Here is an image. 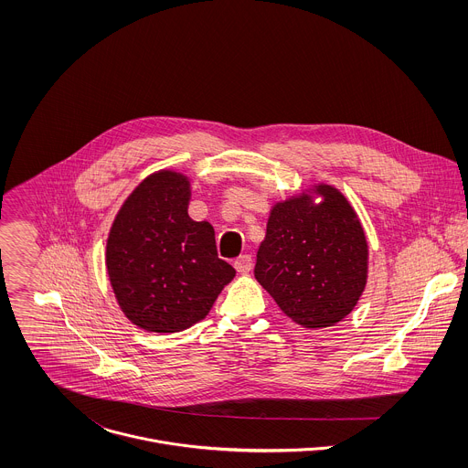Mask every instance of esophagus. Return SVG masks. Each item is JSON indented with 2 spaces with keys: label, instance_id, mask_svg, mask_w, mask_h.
Segmentation results:
<instances>
[{
  "label": "esophagus",
  "instance_id": "34e87169",
  "mask_svg": "<svg viewBox=\"0 0 468 468\" xmlns=\"http://www.w3.org/2000/svg\"><path fill=\"white\" fill-rule=\"evenodd\" d=\"M252 265H254V261H252V258H250L249 254L239 256V258L234 261V268H236L239 273H243V275L252 270Z\"/></svg>",
  "mask_w": 468,
  "mask_h": 468
}]
</instances>
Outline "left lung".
I'll use <instances>...</instances> for the list:
<instances>
[{"mask_svg": "<svg viewBox=\"0 0 468 468\" xmlns=\"http://www.w3.org/2000/svg\"><path fill=\"white\" fill-rule=\"evenodd\" d=\"M277 203L258 250L254 275L277 306L304 328H326L356 304L367 279V241L347 200L319 186Z\"/></svg>", "mask_w": 468, "mask_h": 468, "instance_id": "obj_1", "label": "left lung"}]
</instances>
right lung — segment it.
Instances as JSON below:
<instances>
[{
    "label": "right lung",
    "mask_w": 468,
    "mask_h": 468,
    "mask_svg": "<svg viewBox=\"0 0 468 468\" xmlns=\"http://www.w3.org/2000/svg\"><path fill=\"white\" fill-rule=\"evenodd\" d=\"M189 197L186 176L158 171L124 201L110 230L108 275L122 312L142 330L191 328L236 275L218 258L210 223L189 218Z\"/></svg>",
    "instance_id": "add662e5"
}]
</instances>
